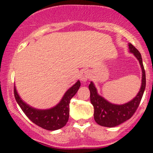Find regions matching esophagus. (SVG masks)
<instances>
[{
    "mask_svg": "<svg viewBox=\"0 0 153 153\" xmlns=\"http://www.w3.org/2000/svg\"><path fill=\"white\" fill-rule=\"evenodd\" d=\"M89 76H90V74H89V71L82 70L80 74V79L82 82H86V81L89 78Z\"/></svg>",
    "mask_w": 153,
    "mask_h": 153,
    "instance_id": "obj_1",
    "label": "esophagus"
}]
</instances>
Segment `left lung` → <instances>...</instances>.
Returning a JSON list of instances; mask_svg holds the SVG:
<instances>
[{
	"label": "left lung",
	"mask_w": 153,
	"mask_h": 153,
	"mask_svg": "<svg viewBox=\"0 0 153 153\" xmlns=\"http://www.w3.org/2000/svg\"><path fill=\"white\" fill-rule=\"evenodd\" d=\"M129 52L133 53L138 60L142 69L141 86L136 96L124 104H114L99 95L97 89L91 81L89 85L90 91V101L94 106V119L98 124L106 127H114L129 120L133 115L139 106L146 87V75L143 68L142 58L139 51L132 44H129Z\"/></svg>",
	"instance_id": "8db88e82"
}]
</instances>
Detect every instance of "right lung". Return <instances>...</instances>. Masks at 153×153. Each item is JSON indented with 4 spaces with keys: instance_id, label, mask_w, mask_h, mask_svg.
Instances as JSON below:
<instances>
[{
    "instance_id": "add662e5",
    "label": "right lung",
    "mask_w": 153,
    "mask_h": 153,
    "mask_svg": "<svg viewBox=\"0 0 153 153\" xmlns=\"http://www.w3.org/2000/svg\"><path fill=\"white\" fill-rule=\"evenodd\" d=\"M81 86L78 81L65 92L61 101L54 107L48 109H38L26 104L21 98L14 86V95L17 103L30 121L43 129L47 130H56L64 127L69 120V103L76 94Z\"/></svg>"
}]
</instances>
